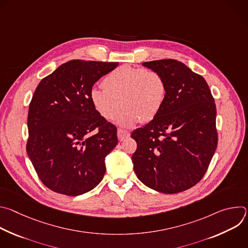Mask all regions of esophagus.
Here are the masks:
<instances>
[{
  "label": "esophagus",
  "mask_w": 248,
  "mask_h": 248,
  "mask_svg": "<svg viewBox=\"0 0 248 248\" xmlns=\"http://www.w3.org/2000/svg\"><path fill=\"white\" fill-rule=\"evenodd\" d=\"M130 133L126 130L124 129H118V138L120 141H124V139H126L127 137H129Z\"/></svg>",
  "instance_id": "1"
}]
</instances>
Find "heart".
Wrapping results in <instances>:
<instances>
[{
  "mask_svg": "<svg viewBox=\"0 0 248 248\" xmlns=\"http://www.w3.org/2000/svg\"><path fill=\"white\" fill-rule=\"evenodd\" d=\"M103 88H93L89 97L94 110L106 121H113L119 111L118 124L130 127L138 122L153 120L166 97V83L155 70L124 64L103 80Z\"/></svg>",
  "mask_w": 248,
  "mask_h": 248,
  "instance_id": "heart-1",
  "label": "heart"
}]
</instances>
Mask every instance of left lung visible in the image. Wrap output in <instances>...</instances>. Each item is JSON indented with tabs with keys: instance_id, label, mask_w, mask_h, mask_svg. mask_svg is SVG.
Returning <instances> with one entry per match:
<instances>
[{
	"instance_id": "1",
	"label": "left lung",
	"mask_w": 248,
	"mask_h": 248,
	"mask_svg": "<svg viewBox=\"0 0 248 248\" xmlns=\"http://www.w3.org/2000/svg\"><path fill=\"white\" fill-rule=\"evenodd\" d=\"M159 73L166 97L157 116L131 137L138 180L166 194L185 191L203 178L218 143L216 105L206 80L175 60L142 62Z\"/></svg>"
}]
</instances>
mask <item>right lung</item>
Segmentation results:
<instances>
[{"label":"right lung","mask_w":248,"mask_h":248,"mask_svg":"<svg viewBox=\"0 0 248 248\" xmlns=\"http://www.w3.org/2000/svg\"><path fill=\"white\" fill-rule=\"evenodd\" d=\"M119 62L74 60L43 78L29 105L27 155L51 190L78 196L96 187L105 157L118 144L117 127L94 110L93 85ZM97 129L93 135L92 131Z\"/></svg>","instance_id":"1"}]
</instances>
